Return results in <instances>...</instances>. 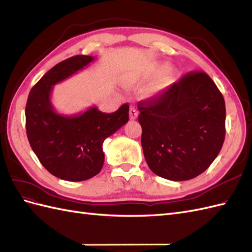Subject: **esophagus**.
Masks as SVG:
<instances>
[{"label": "esophagus", "instance_id": "1", "mask_svg": "<svg viewBox=\"0 0 252 252\" xmlns=\"http://www.w3.org/2000/svg\"><path fill=\"white\" fill-rule=\"evenodd\" d=\"M138 116H139L138 110H136L135 107H132V106H131L130 110H129V117H130L131 120H135L136 118H138Z\"/></svg>", "mask_w": 252, "mask_h": 252}]
</instances>
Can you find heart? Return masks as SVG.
Listing matches in <instances>:
<instances>
[{
	"instance_id": "b5f03b06",
	"label": "heart",
	"mask_w": 252,
	"mask_h": 252,
	"mask_svg": "<svg viewBox=\"0 0 252 252\" xmlns=\"http://www.w3.org/2000/svg\"><path fill=\"white\" fill-rule=\"evenodd\" d=\"M168 69H169L168 64L158 65L155 67L154 69H151L150 71H145L143 73L131 75V77L127 78L124 82V86L131 90L146 89L151 85H153L159 75L163 74ZM174 80H175V74L173 72H170L168 75H167V78L158 82L155 86L150 88L149 94L151 96H158L159 94H162L164 91L174 82Z\"/></svg>"
}]
</instances>
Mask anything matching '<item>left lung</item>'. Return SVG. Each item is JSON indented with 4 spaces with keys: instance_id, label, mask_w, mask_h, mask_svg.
<instances>
[{
    "instance_id": "1",
    "label": "left lung",
    "mask_w": 252,
    "mask_h": 252,
    "mask_svg": "<svg viewBox=\"0 0 252 252\" xmlns=\"http://www.w3.org/2000/svg\"><path fill=\"white\" fill-rule=\"evenodd\" d=\"M138 109L144 157L158 177L193 179L222 149L225 101L205 72L187 73L158 97L139 102Z\"/></svg>"
}]
</instances>
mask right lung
Wrapping results in <instances>:
<instances>
[{"instance_id":"right-lung-1","label":"right lung","mask_w":252,"mask_h":252,"mask_svg":"<svg viewBox=\"0 0 252 252\" xmlns=\"http://www.w3.org/2000/svg\"><path fill=\"white\" fill-rule=\"evenodd\" d=\"M94 60L91 56H75L57 64L30 90L26 104L30 146L51 174L69 182L85 181L101 171L105 139L129 120L128 104L112 113H104L94 106L74 116L60 114L53 108L52 87Z\"/></svg>"}]
</instances>
